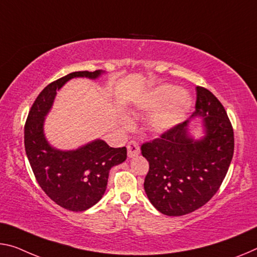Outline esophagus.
Listing matches in <instances>:
<instances>
[{"instance_id":"34e87169","label":"esophagus","mask_w":257,"mask_h":257,"mask_svg":"<svg viewBox=\"0 0 257 257\" xmlns=\"http://www.w3.org/2000/svg\"><path fill=\"white\" fill-rule=\"evenodd\" d=\"M127 151H128V158H134L141 153L140 145H138V143L135 141L129 142L127 145Z\"/></svg>"}]
</instances>
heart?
<instances>
[{"instance_id":"b5f03b06","label":"heart","mask_w":257,"mask_h":257,"mask_svg":"<svg viewBox=\"0 0 257 257\" xmlns=\"http://www.w3.org/2000/svg\"><path fill=\"white\" fill-rule=\"evenodd\" d=\"M191 107L192 98L170 84L154 88L140 104L144 112L158 111L152 119V127L159 133H167L181 124Z\"/></svg>"}]
</instances>
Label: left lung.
<instances>
[{
    "label": "left lung",
    "instance_id": "left-lung-1",
    "mask_svg": "<svg viewBox=\"0 0 257 257\" xmlns=\"http://www.w3.org/2000/svg\"><path fill=\"white\" fill-rule=\"evenodd\" d=\"M194 117L203 121L204 136L199 140L188 130ZM233 150V129L223 105L209 90L197 87L191 119L142 145V154L150 165L144 181L149 200L168 216L200 208L221 186Z\"/></svg>",
    "mask_w": 257,
    "mask_h": 257
}]
</instances>
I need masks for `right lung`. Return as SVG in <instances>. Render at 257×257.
Returning a JSON list of instances; mask_svg holds the SVG:
<instances>
[{
	"mask_svg": "<svg viewBox=\"0 0 257 257\" xmlns=\"http://www.w3.org/2000/svg\"><path fill=\"white\" fill-rule=\"evenodd\" d=\"M104 71L73 72L48 84L35 99L25 124V151L34 176L46 194L57 205L83 211L96 205L106 191L112 167L127 159V149H114L95 140L75 150L63 151L49 144L44 120L54 105L57 90L74 77L95 80Z\"/></svg>",
	"mask_w": 257,
	"mask_h": 257,
	"instance_id": "1",
	"label": "right lung"
}]
</instances>
